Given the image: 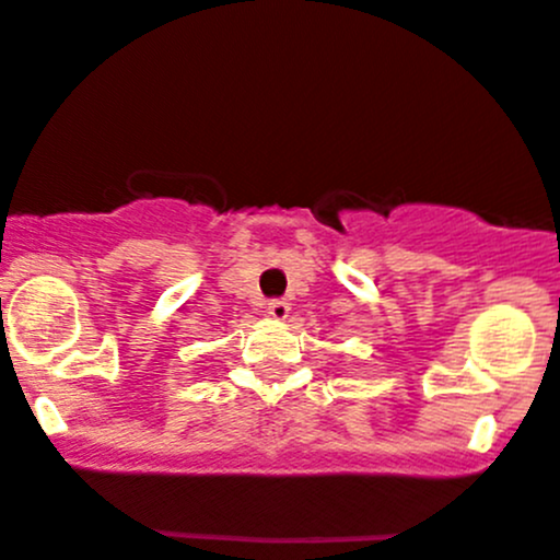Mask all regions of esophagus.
<instances>
[{
    "mask_svg": "<svg viewBox=\"0 0 560 560\" xmlns=\"http://www.w3.org/2000/svg\"><path fill=\"white\" fill-rule=\"evenodd\" d=\"M268 317H273V319H287V317H290V303L279 301V298H276V301H270V303H268Z\"/></svg>",
    "mask_w": 560,
    "mask_h": 560,
    "instance_id": "34e87169",
    "label": "esophagus"
}]
</instances>
